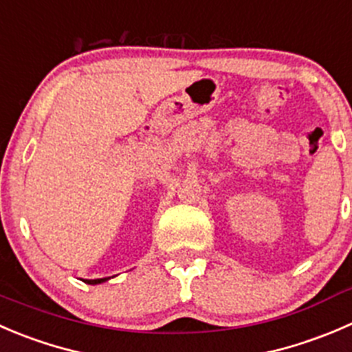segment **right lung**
<instances>
[{
    "mask_svg": "<svg viewBox=\"0 0 352 352\" xmlns=\"http://www.w3.org/2000/svg\"><path fill=\"white\" fill-rule=\"evenodd\" d=\"M109 279H111V277H102V279H85V280H83V283L92 284V286H96V284H102V283H106V280H109Z\"/></svg>",
    "mask_w": 352,
    "mask_h": 352,
    "instance_id": "1",
    "label": "right lung"
}]
</instances>
